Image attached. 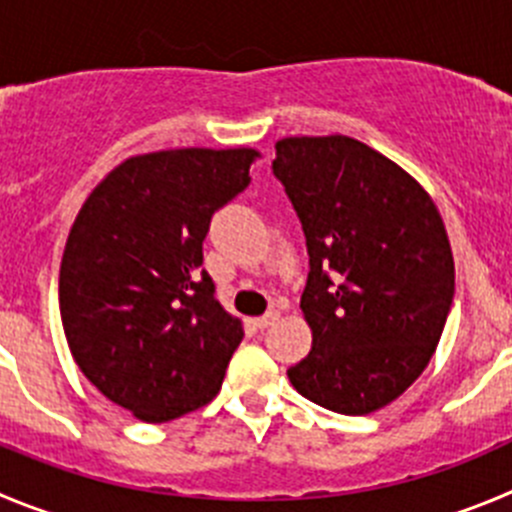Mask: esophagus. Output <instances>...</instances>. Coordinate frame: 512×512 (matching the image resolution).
<instances>
[{
	"label": "esophagus",
	"mask_w": 512,
	"mask_h": 512,
	"mask_svg": "<svg viewBox=\"0 0 512 512\" xmlns=\"http://www.w3.org/2000/svg\"><path fill=\"white\" fill-rule=\"evenodd\" d=\"M278 318H280V310H267L265 315H260V318H255V321H252V323H255V328H260V331H262V328L272 326V323L278 321Z\"/></svg>",
	"instance_id": "1"
}]
</instances>
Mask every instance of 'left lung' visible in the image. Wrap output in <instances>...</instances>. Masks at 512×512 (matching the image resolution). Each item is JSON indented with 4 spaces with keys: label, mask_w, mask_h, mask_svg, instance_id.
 Segmentation results:
<instances>
[{
    "label": "left lung",
    "mask_w": 512,
    "mask_h": 512,
    "mask_svg": "<svg viewBox=\"0 0 512 512\" xmlns=\"http://www.w3.org/2000/svg\"><path fill=\"white\" fill-rule=\"evenodd\" d=\"M272 174L298 212L313 346L290 384L331 412L386 407L427 369L455 298L442 217L417 179L348 136L275 143Z\"/></svg>",
    "instance_id": "left-lung-1"
}]
</instances>
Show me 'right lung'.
<instances>
[{
    "label": "right lung",
    "instance_id": "1",
    "mask_svg": "<svg viewBox=\"0 0 512 512\" xmlns=\"http://www.w3.org/2000/svg\"><path fill=\"white\" fill-rule=\"evenodd\" d=\"M255 148L131 156L85 199L60 265L75 364L141 422H169L222 389L240 318L202 270L212 214L250 184Z\"/></svg>",
    "mask_w": 512,
    "mask_h": 512
}]
</instances>
